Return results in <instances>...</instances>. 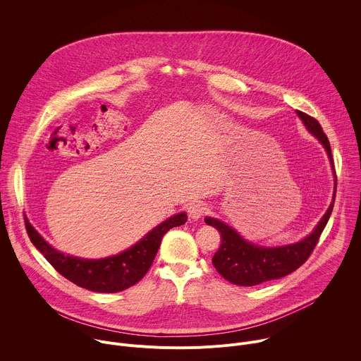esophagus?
Segmentation results:
<instances>
[{"instance_id":"esophagus-1","label":"esophagus","mask_w":361,"mask_h":361,"mask_svg":"<svg viewBox=\"0 0 361 361\" xmlns=\"http://www.w3.org/2000/svg\"><path fill=\"white\" fill-rule=\"evenodd\" d=\"M188 213H190V217L192 220H198V219H201L202 216H205V214L209 213V205L205 204V202H201V201L192 202V204H190Z\"/></svg>"}]
</instances>
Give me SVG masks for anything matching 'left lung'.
Segmentation results:
<instances>
[{
  "label": "left lung",
  "mask_w": 361,
  "mask_h": 361,
  "mask_svg": "<svg viewBox=\"0 0 361 361\" xmlns=\"http://www.w3.org/2000/svg\"><path fill=\"white\" fill-rule=\"evenodd\" d=\"M295 113L302 120L308 131L314 134L322 141V144L326 147L329 152L330 161H333L330 142L320 123L314 117L308 116L302 111L297 110ZM333 207L334 198L327 213L316 227V230L310 235L305 237L302 241L276 248H264L254 245L243 240L227 224L212 217H205V223L216 227L221 233V244L217 252L213 255V266L226 280L237 286L250 287L270 280L281 279L295 271L300 266H302L307 262V259L310 257V254L313 252L319 243V238L331 216Z\"/></svg>",
  "instance_id": "1"
}]
</instances>
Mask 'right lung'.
I'll return each mask as SVG.
<instances>
[{"label":"right lung","mask_w":361,"mask_h":361,"mask_svg":"<svg viewBox=\"0 0 361 361\" xmlns=\"http://www.w3.org/2000/svg\"><path fill=\"white\" fill-rule=\"evenodd\" d=\"M187 221L185 213H180L154 230L127 251L101 260H82L64 255L51 247L25 219V228L31 243L63 277L71 283L97 293H118L137 284L149 270L160 248L164 234Z\"/></svg>","instance_id":"right-lung-1"}]
</instances>
